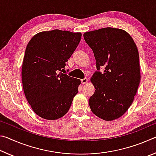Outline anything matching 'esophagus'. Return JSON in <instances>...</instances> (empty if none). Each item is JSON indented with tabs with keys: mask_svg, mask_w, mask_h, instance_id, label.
Instances as JSON below:
<instances>
[{
	"mask_svg": "<svg viewBox=\"0 0 156 156\" xmlns=\"http://www.w3.org/2000/svg\"><path fill=\"white\" fill-rule=\"evenodd\" d=\"M87 82H88V79L87 78H84L82 79V80H81V83H82V84H83L87 83Z\"/></svg>",
	"mask_w": 156,
	"mask_h": 156,
	"instance_id": "esophagus-1",
	"label": "esophagus"
}]
</instances>
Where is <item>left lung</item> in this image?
<instances>
[{
  "label": "left lung",
  "instance_id": "8db88e82",
  "mask_svg": "<svg viewBox=\"0 0 156 156\" xmlns=\"http://www.w3.org/2000/svg\"><path fill=\"white\" fill-rule=\"evenodd\" d=\"M93 50L98 72L91 78L95 87L89 100L91 112L112 121L121 117L133 101L140 81L139 54L131 36L120 29L106 27L83 34ZM105 67L103 73L99 72Z\"/></svg>",
  "mask_w": 156,
  "mask_h": 156
}]
</instances>
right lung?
<instances>
[{"instance_id":"1","label":"right lung","mask_w":156,"mask_h":156,"mask_svg":"<svg viewBox=\"0 0 156 156\" xmlns=\"http://www.w3.org/2000/svg\"><path fill=\"white\" fill-rule=\"evenodd\" d=\"M80 32L54 30L36 34L27 44L22 66L23 91L36 114L56 120L68 112L80 84L61 72L80 41Z\"/></svg>"}]
</instances>
